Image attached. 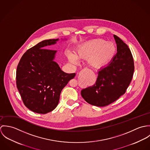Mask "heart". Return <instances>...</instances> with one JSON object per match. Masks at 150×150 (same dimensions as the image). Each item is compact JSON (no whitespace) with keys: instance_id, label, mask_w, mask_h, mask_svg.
<instances>
[{"instance_id":"1","label":"heart","mask_w":150,"mask_h":150,"mask_svg":"<svg viewBox=\"0 0 150 150\" xmlns=\"http://www.w3.org/2000/svg\"><path fill=\"white\" fill-rule=\"evenodd\" d=\"M115 51V46L112 42L96 39L82 44L76 50L75 55L69 53L67 57L73 64L78 63V59H88V64L91 67L100 69L111 61Z\"/></svg>"}]
</instances>
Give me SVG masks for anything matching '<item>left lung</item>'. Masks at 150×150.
Segmentation results:
<instances>
[{
	"instance_id": "left-lung-1",
	"label": "left lung",
	"mask_w": 150,
	"mask_h": 150,
	"mask_svg": "<svg viewBox=\"0 0 150 150\" xmlns=\"http://www.w3.org/2000/svg\"><path fill=\"white\" fill-rule=\"evenodd\" d=\"M117 53L111 61L98 72L96 83L83 89L81 95L90 105L106 106L124 95L131 82L134 72V61L128 46L114 35Z\"/></svg>"
}]
</instances>
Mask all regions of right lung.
<instances>
[{"instance_id":"obj_1","label":"right lung","mask_w":150,"mask_h":150,"mask_svg":"<svg viewBox=\"0 0 150 150\" xmlns=\"http://www.w3.org/2000/svg\"><path fill=\"white\" fill-rule=\"evenodd\" d=\"M59 40H45L37 44L22 55L17 66V87L22 101L36 113L54 110L58 105L62 90L76 76V73H64L54 61L57 51L44 49Z\"/></svg>"}]
</instances>
